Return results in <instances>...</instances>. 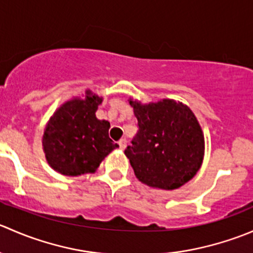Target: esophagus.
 <instances>
[{"mask_svg": "<svg viewBox=\"0 0 253 253\" xmlns=\"http://www.w3.org/2000/svg\"><path fill=\"white\" fill-rule=\"evenodd\" d=\"M119 145H120V149L124 150L125 148H126V145H127V141H126V139H120Z\"/></svg>", "mask_w": 253, "mask_h": 253, "instance_id": "esophagus-1", "label": "esophagus"}]
</instances>
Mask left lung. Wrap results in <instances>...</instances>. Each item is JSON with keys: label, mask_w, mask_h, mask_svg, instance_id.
<instances>
[{"label": "left lung", "mask_w": 253, "mask_h": 253, "mask_svg": "<svg viewBox=\"0 0 253 253\" xmlns=\"http://www.w3.org/2000/svg\"><path fill=\"white\" fill-rule=\"evenodd\" d=\"M129 105L138 120V132L125 154L136 177L162 190L188 182L205 155V136L192 110L172 99L149 104L129 99Z\"/></svg>", "instance_id": "1"}]
</instances>
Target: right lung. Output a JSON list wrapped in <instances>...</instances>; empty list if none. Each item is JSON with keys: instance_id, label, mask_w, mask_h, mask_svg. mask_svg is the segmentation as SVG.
Wrapping results in <instances>:
<instances>
[{"instance_id": "add662e5", "label": "right lung", "mask_w": 253, "mask_h": 253, "mask_svg": "<svg viewBox=\"0 0 253 253\" xmlns=\"http://www.w3.org/2000/svg\"><path fill=\"white\" fill-rule=\"evenodd\" d=\"M103 98L90 90L85 98L66 101L48 120L42 148L48 165L65 176L95 172L104 158L119 147L109 137L110 122L95 112Z\"/></svg>"}]
</instances>
